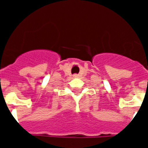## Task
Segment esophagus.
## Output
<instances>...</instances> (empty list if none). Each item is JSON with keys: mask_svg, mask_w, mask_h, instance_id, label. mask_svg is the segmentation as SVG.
I'll use <instances>...</instances> for the list:
<instances>
[{"mask_svg": "<svg viewBox=\"0 0 148 148\" xmlns=\"http://www.w3.org/2000/svg\"><path fill=\"white\" fill-rule=\"evenodd\" d=\"M78 76H79V75H78V74H75V75H73V77H74V78H78Z\"/></svg>", "mask_w": 148, "mask_h": 148, "instance_id": "esophagus-1", "label": "esophagus"}]
</instances>
